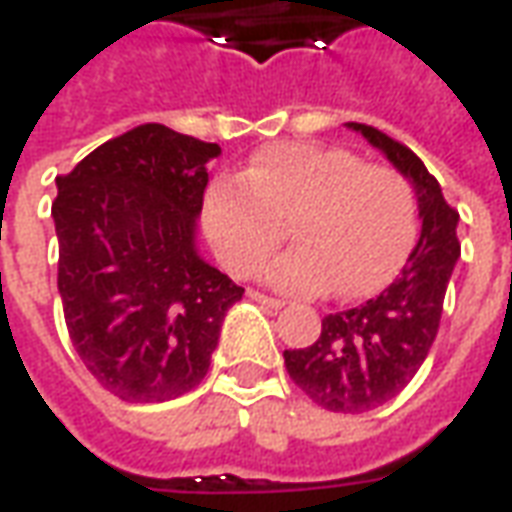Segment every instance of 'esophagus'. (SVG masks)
I'll list each match as a JSON object with an SVG mask.
<instances>
[{
    "instance_id": "esophagus-1",
    "label": "esophagus",
    "mask_w": 512,
    "mask_h": 512,
    "mask_svg": "<svg viewBox=\"0 0 512 512\" xmlns=\"http://www.w3.org/2000/svg\"><path fill=\"white\" fill-rule=\"evenodd\" d=\"M249 299L260 301V304H266L271 310H279V307H285V301L274 299V296H266V293H260V290H249Z\"/></svg>"
}]
</instances>
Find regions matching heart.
Masks as SVG:
<instances>
[{
    "instance_id": "1",
    "label": "heart",
    "mask_w": 512,
    "mask_h": 512,
    "mask_svg": "<svg viewBox=\"0 0 512 512\" xmlns=\"http://www.w3.org/2000/svg\"><path fill=\"white\" fill-rule=\"evenodd\" d=\"M202 222L235 277L257 274L285 241L296 244L268 268L290 293L365 299L386 288L417 244L419 205L411 180L389 164L334 145L279 142L233 178L205 191Z\"/></svg>"
}]
</instances>
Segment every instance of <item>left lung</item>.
I'll return each instance as SVG.
<instances>
[{
  "label": "left lung",
  "instance_id": "1",
  "mask_svg": "<svg viewBox=\"0 0 512 512\" xmlns=\"http://www.w3.org/2000/svg\"><path fill=\"white\" fill-rule=\"evenodd\" d=\"M351 128L384 150L414 183L422 233L389 288L359 307L326 315L315 343L285 351V367L312 403L340 414H365L400 395L425 362L439 334L461 241L455 233L458 211L447 205L422 158L378 128L365 123Z\"/></svg>",
  "mask_w": 512,
  "mask_h": 512
}]
</instances>
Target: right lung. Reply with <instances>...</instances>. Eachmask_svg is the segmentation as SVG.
<instances>
[{"label": "right lung", "instance_id": "add662e5", "mask_svg": "<svg viewBox=\"0 0 512 512\" xmlns=\"http://www.w3.org/2000/svg\"><path fill=\"white\" fill-rule=\"evenodd\" d=\"M216 142L145 123L57 178L51 205L65 326L84 367L126 403L200 384L227 310L244 296L194 246Z\"/></svg>", "mask_w": 512, "mask_h": 512}]
</instances>
